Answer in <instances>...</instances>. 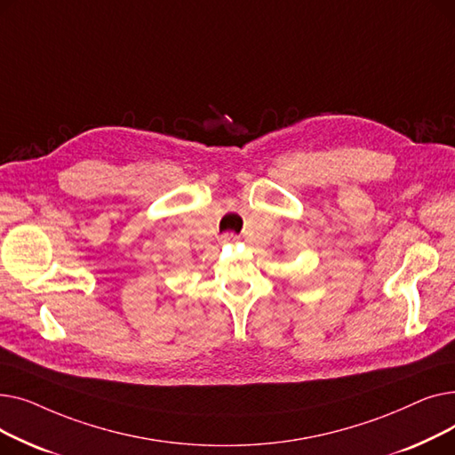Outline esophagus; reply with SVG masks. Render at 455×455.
I'll return each mask as SVG.
<instances>
[{"instance_id":"1","label":"esophagus","mask_w":455,"mask_h":455,"mask_svg":"<svg viewBox=\"0 0 455 455\" xmlns=\"http://www.w3.org/2000/svg\"><path fill=\"white\" fill-rule=\"evenodd\" d=\"M234 240V235L232 234H227V235H223V242H232Z\"/></svg>"}]
</instances>
